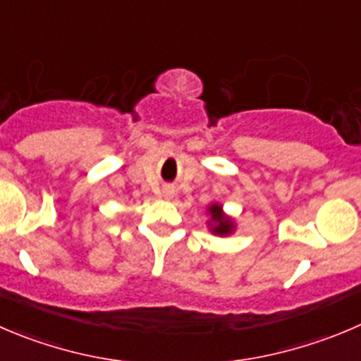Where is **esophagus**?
<instances>
[{
	"label": "esophagus",
	"instance_id": "1",
	"mask_svg": "<svg viewBox=\"0 0 361 361\" xmlns=\"http://www.w3.org/2000/svg\"><path fill=\"white\" fill-rule=\"evenodd\" d=\"M173 195H175L173 188H164V190H163V197L164 198H173Z\"/></svg>",
	"mask_w": 361,
	"mask_h": 361
}]
</instances>
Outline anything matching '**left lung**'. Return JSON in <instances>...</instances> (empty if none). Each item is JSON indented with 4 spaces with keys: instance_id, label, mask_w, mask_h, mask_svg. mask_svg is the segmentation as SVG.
Wrapping results in <instances>:
<instances>
[{
    "instance_id": "1",
    "label": "left lung",
    "mask_w": 361,
    "mask_h": 361,
    "mask_svg": "<svg viewBox=\"0 0 361 361\" xmlns=\"http://www.w3.org/2000/svg\"><path fill=\"white\" fill-rule=\"evenodd\" d=\"M207 214H209L207 226L209 230H211V234L219 235V238H226V235L234 234L235 219L223 211V205L219 204V202H214V204L209 205Z\"/></svg>"
}]
</instances>
